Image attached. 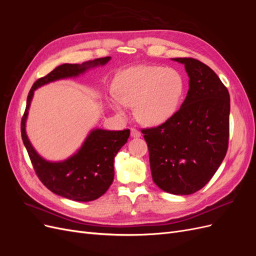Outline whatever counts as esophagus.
Instances as JSON below:
<instances>
[{
    "mask_svg": "<svg viewBox=\"0 0 256 256\" xmlns=\"http://www.w3.org/2000/svg\"><path fill=\"white\" fill-rule=\"evenodd\" d=\"M131 136L132 138H140L141 136V132L138 130H136V128H131Z\"/></svg>",
    "mask_w": 256,
    "mask_h": 256,
    "instance_id": "obj_1",
    "label": "esophagus"
}]
</instances>
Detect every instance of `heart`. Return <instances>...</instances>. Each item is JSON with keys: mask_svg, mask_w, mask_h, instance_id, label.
<instances>
[{"mask_svg": "<svg viewBox=\"0 0 256 256\" xmlns=\"http://www.w3.org/2000/svg\"><path fill=\"white\" fill-rule=\"evenodd\" d=\"M182 74L173 68L136 66L116 76L112 109L125 115V106H134L138 120L146 126H159L178 109L184 94Z\"/></svg>", "mask_w": 256, "mask_h": 256, "instance_id": "heart-1", "label": "heart"}]
</instances>
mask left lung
Wrapping results in <instances>:
<instances>
[{
    "label": "left lung",
    "instance_id": "obj_1",
    "mask_svg": "<svg viewBox=\"0 0 256 256\" xmlns=\"http://www.w3.org/2000/svg\"><path fill=\"white\" fill-rule=\"evenodd\" d=\"M184 65L189 90L180 109L158 127L142 129L152 180L176 196L192 194L212 180L226 157L230 136V94L210 67L191 58Z\"/></svg>",
    "mask_w": 256,
    "mask_h": 256
}]
</instances>
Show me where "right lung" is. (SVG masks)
<instances>
[{"mask_svg":"<svg viewBox=\"0 0 256 256\" xmlns=\"http://www.w3.org/2000/svg\"><path fill=\"white\" fill-rule=\"evenodd\" d=\"M110 60L111 56H106L82 64H63L38 79L28 92L26 112L21 120L22 141L38 178L53 193L76 202L94 200L109 189L114 178V158L126 144L130 130H92L79 150L72 157L64 161L51 162L38 154L26 136L28 109L34 90L38 88L56 80L74 78L90 68L106 65Z\"/></svg>","mask_w":256,"mask_h":256,"instance_id":"add662e5","label":"right lung"}]
</instances>
